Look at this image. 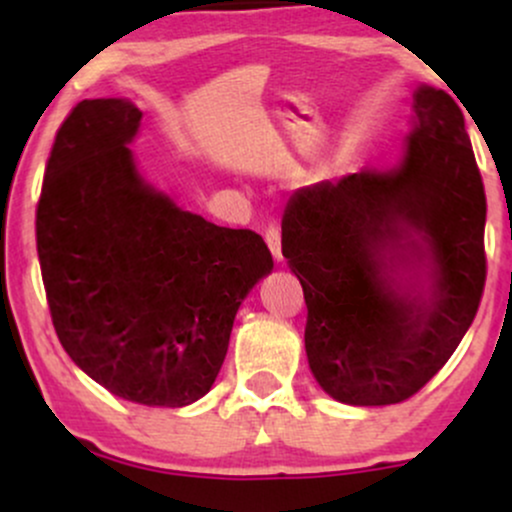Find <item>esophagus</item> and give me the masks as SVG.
I'll use <instances>...</instances> for the list:
<instances>
[{"label":"esophagus","instance_id":"34e87169","mask_svg":"<svg viewBox=\"0 0 512 512\" xmlns=\"http://www.w3.org/2000/svg\"><path fill=\"white\" fill-rule=\"evenodd\" d=\"M264 240H267V245H269V250H272L274 260L279 262L284 255H281V231H279V226H276V223H269V226L264 228Z\"/></svg>","mask_w":512,"mask_h":512}]
</instances>
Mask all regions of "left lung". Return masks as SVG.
<instances>
[{
	"label": "left lung",
	"instance_id": "obj_1",
	"mask_svg": "<svg viewBox=\"0 0 512 512\" xmlns=\"http://www.w3.org/2000/svg\"><path fill=\"white\" fill-rule=\"evenodd\" d=\"M411 101L399 168L296 190L281 219V252L308 305L310 370L356 407L414 397L462 342L486 284V195L462 110L431 86ZM426 251L428 294L401 281Z\"/></svg>",
	"mask_w": 512,
	"mask_h": 512
}]
</instances>
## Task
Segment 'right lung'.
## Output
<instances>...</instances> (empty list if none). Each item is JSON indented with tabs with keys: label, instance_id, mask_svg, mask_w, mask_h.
Segmentation results:
<instances>
[{
	"label": "right lung",
	"instance_id": "add662e5",
	"mask_svg": "<svg viewBox=\"0 0 512 512\" xmlns=\"http://www.w3.org/2000/svg\"><path fill=\"white\" fill-rule=\"evenodd\" d=\"M139 120L122 98L64 117L35 209L40 274L76 366L127 402L185 407L211 390L240 303L274 262L255 231L182 211L139 178Z\"/></svg>",
	"mask_w": 512,
	"mask_h": 512
}]
</instances>
